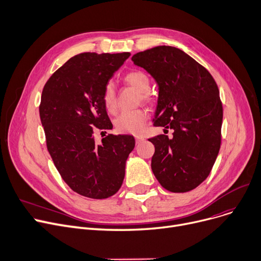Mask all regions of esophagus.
I'll list each match as a JSON object with an SVG mask.
<instances>
[{"label":"esophagus","instance_id":"obj_1","mask_svg":"<svg viewBox=\"0 0 261 261\" xmlns=\"http://www.w3.org/2000/svg\"><path fill=\"white\" fill-rule=\"evenodd\" d=\"M145 139H144V137H142V136H137V137H136V143H137V144H140Z\"/></svg>","mask_w":261,"mask_h":261}]
</instances>
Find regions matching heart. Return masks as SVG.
<instances>
[{"mask_svg":"<svg viewBox=\"0 0 261 261\" xmlns=\"http://www.w3.org/2000/svg\"><path fill=\"white\" fill-rule=\"evenodd\" d=\"M124 81L130 85L136 90L143 93L142 97L146 98V93L150 90L151 81L142 71H132L127 73ZM103 103L107 111L114 113L117 108V98L115 87L111 83H108L103 92ZM147 120V113L145 110L139 109L134 111H123V113L116 119L115 125L120 133L140 135L145 128V124Z\"/></svg>","mask_w":261,"mask_h":261,"instance_id":"b5f03b06","label":"heart"}]
</instances>
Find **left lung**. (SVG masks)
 Returning <instances> with one entry per match:
<instances>
[{"label":"left lung","mask_w":261,"mask_h":261,"mask_svg":"<svg viewBox=\"0 0 261 261\" xmlns=\"http://www.w3.org/2000/svg\"><path fill=\"white\" fill-rule=\"evenodd\" d=\"M158 85L153 123L173 137L148 139L155 146L152 171L165 189L187 192L212 171L221 144L223 108L218 86L203 66L181 49L159 45L132 57Z\"/></svg>","instance_id":"8db88e82"}]
</instances>
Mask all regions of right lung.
<instances>
[{
  "label": "right lung",
  "instance_id": "obj_1",
  "mask_svg": "<svg viewBox=\"0 0 261 261\" xmlns=\"http://www.w3.org/2000/svg\"><path fill=\"white\" fill-rule=\"evenodd\" d=\"M130 53H82L46 82L39 107L46 146L59 174L76 193L102 200L121 188L135 147L129 135H108L96 143L93 126L111 129L103 103L109 80Z\"/></svg>",
  "mask_w": 261,
  "mask_h": 261
}]
</instances>
